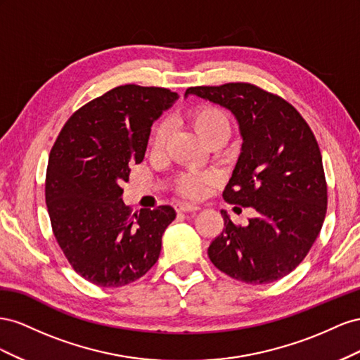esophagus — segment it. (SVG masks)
<instances>
[{
  "instance_id": "obj_1",
  "label": "esophagus",
  "mask_w": 360,
  "mask_h": 360,
  "mask_svg": "<svg viewBox=\"0 0 360 360\" xmlns=\"http://www.w3.org/2000/svg\"><path fill=\"white\" fill-rule=\"evenodd\" d=\"M174 208H176L178 212H196L200 210V207L193 203H176V207Z\"/></svg>"
}]
</instances>
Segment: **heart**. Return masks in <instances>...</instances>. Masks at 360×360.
Masks as SVG:
<instances>
[{
  "label": "heart",
  "instance_id": "b5f03b06",
  "mask_svg": "<svg viewBox=\"0 0 360 360\" xmlns=\"http://www.w3.org/2000/svg\"><path fill=\"white\" fill-rule=\"evenodd\" d=\"M190 123L196 131V134L202 139L205 145L214 139L228 137L231 134V125L228 116L212 105H200L190 112ZM166 141V127L162 123L153 127L150 143L153 149H161ZM212 182L211 174H196V173H182L178 176L176 184L179 191L187 198H200L205 190Z\"/></svg>",
  "mask_w": 360,
  "mask_h": 360
}]
</instances>
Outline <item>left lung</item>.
<instances>
[{
    "label": "left lung",
    "instance_id": "1",
    "mask_svg": "<svg viewBox=\"0 0 360 360\" xmlns=\"http://www.w3.org/2000/svg\"><path fill=\"white\" fill-rule=\"evenodd\" d=\"M194 95L229 110L243 139L223 199L252 207L256 217L224 229L208 248L217 269L245 283H270L299 265L326 217L323 158L309 125L291 104L249 83L190 87Z\"/></svg>",
    "mask_w": 360,
    "mask_h": 360
}]
</instances>
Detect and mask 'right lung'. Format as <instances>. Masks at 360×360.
<instances>
[{
	"label": "right lung",
	"instance_id": "add662e5",
	"mask_svg": "<svg viewBox=\"0 0 360 360\" xmlns=\"http://www.w3.org/2000/svg\"><path fill=\"white\" fill-rule=\"evenodd\" d=\"M178 98L169 89L119 86L72 115L51 149V226L69 264L91 283L125 286L158 261L176 212L162 205L131 215L120 184L145 158L152 123Z\"/></svg>",
	"mask_w": 360,
	"mask_h": 360
}]
</instances>
